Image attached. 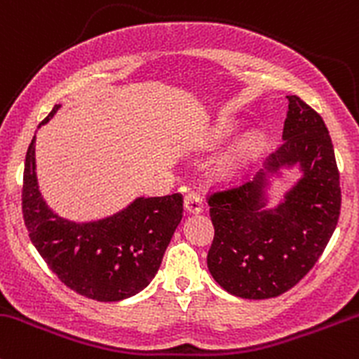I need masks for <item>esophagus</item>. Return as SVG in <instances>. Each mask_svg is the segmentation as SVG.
<instances>
[{
	"label": "esophagus",
	"instance_id": "34e87169",
	"mask_svg": "<svg viewBox=\"0 0 359 359\" xmlns=\"http://www.w3.org/2000/svg\"><path fill=\"white\" fill-rule=\"evenodd\" d=\"M184 209L190 214H198L204 210V202H202V197L197 191H188L184 195Z\"/></svg>",
	"mask_w": 359,
	"mask_h": 359
}]
</instances>
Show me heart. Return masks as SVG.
<instances>
[{
  "label": "heart",
  "instance_id": "obj_1",
  "mask_svg": "<svg viewBox=\"0 0 359 359\" xmlns=\"http://www.w3.org/2000/svg\"><path fill=\"white\" fill-rule=\"evenodd\" d=\"M262 145V140L259 135H250L247 136L245 142L240 145V150H238V158H249L252 157L254 154L257 152V150L261 149Z\"/></svg>",
  "mask_w": 359,
  "mask_h": 359
}]
</instances>
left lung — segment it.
Listing matches in <instances>:
<instances>
[{"mask_svg": "<svg viewBox=\"0 0 359 359\" xmlns=\"http://www.w3.org/2000/svg\"><path fill=\"white\" fill-rule=\"evenodd\" d=\"M283 143L266 169L299 164L302 178L283 202L266 209V172L207 197L214 240L207 268L224 290L243 299H269L301 282L337 226L341 183L334 145L316 110L292 95Z\"/></svg>", "mask_w": 359, "mask_h": 359, "instance_id": "obj_1", "label": "left lung"}]
</instances>
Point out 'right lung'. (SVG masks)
<instances>
[{"instance_id": "add662e5", "label": "right lung", "mask_w": 359, "mask_h": 359, "mask_svg": "<svg viewBox=\"0 0 359 359\" xmlns=\"http://www.w3.org/2000/svg\"><path fill=\"white\" fill-rule=\"evenodd\" d=\"M60 109L55 105L43 123ZM34 142L25 155L22 214L29 238L51 271L88 299L116 302L145 289L183 217V195L136 198L121 212L93 223H72L51 212L36 180Z\"/></svg>"}]
</instances>
